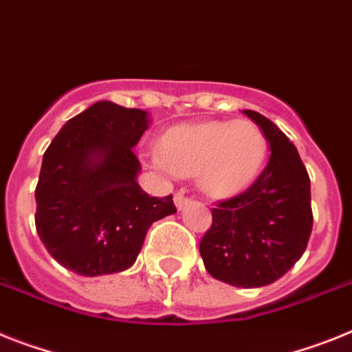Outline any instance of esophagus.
<instances>
[{
  "instance_id": "obj_1",
  "label": "esophagus",
  "mask_w": 352,
  "mask_h": 352,
  "mask_svg": "<svg viewBox=\"0 0 352 352\" xmlns=\"http://www.w3.org/2000/svg\"><path fill=\"white\" fill-rule=\"evenodd\" d=\"M174 205H176V208H178V210L185 208V206L188 205V197L185 196V192L179 190V192H176V194H174Z\"/></svg>"
}]
</instances>
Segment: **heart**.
Wrapping results in <instances>:
<instances>
[{"label":"heart","instance_id":"b5f03b06","mask_svg":"<svg viewBox=\"0 0 352 352\" xmlns=\"http://www.w3.org/2000/svg\"><path fill=\"white\" fill-rule=\"evenodd\" d=\"M267 158V137L251 119L174 126L151 158L162 173L196 176L206 196L224 199L258 178Z\"/></svg>","mask_w":352,"mask_h":352}]
</instances>
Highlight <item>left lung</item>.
<instances>
[{"mask_svg": "<svg viewBox=\"0 0 352 352\" xmlns=\"http://www.w3.org/2000/svg\"><path fill=\"white\" fill-rule=\"evenodd\" d=\"M263 130L269 164L245 192L212 208V228L199 244L206 270L233 287L274 283L302 256L310 239V176L287 135L254 110H244Z\"/></svg>", "mask_w": 352, "mask_h": 352, "instance_id": "left-lung-1", "label": "left lung"}]
</instances>
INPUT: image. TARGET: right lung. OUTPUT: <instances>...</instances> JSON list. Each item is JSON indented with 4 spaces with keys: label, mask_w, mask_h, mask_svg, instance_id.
<instances>
[{
    "label": "right lung",
    "mask_w": 352,
    "mask_h": 352,
    "mask_svg": "<svg viewBox=\"0 0 352 352\" xmlns=\"http://www.w3.org/2000/svg\"><path fill=\"white\" fill-rule=\"evenodd\" d=\"M149 113L98 101L69 119L44 153L35 226L47 253L80 276L130 269L153 222L176 213L173 196L140 188L133 153Z\"/></svg>",
    "instance_id": "1"
}]
</instances>
